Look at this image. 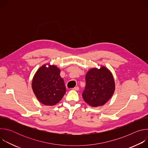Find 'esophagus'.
I'll use <instances>...</instances> for the list:
<instances>
[{
    "mask_svg": "<svg viewBox=\"0 0 148 148\" xmlns=\"http://www.w3.org/2000/svg\"><path fill=\"white\" fill-rule=\"evenodd\" d=\"M73 90H75V91H78L79 90V87H74V88H73Z\"/></svg>",
    "mask_w": 148,
    "mask_h": 148,
    "instance_id": "obj_1",
    "label": "esophagus"
}]
</instances>
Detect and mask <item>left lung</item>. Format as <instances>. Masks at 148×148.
<instances>
[{
	"label": "left lung",
	"instance_id": "8db88e82",
	"mask_svg": "<svg viewBox=\"0 0 148 148\" xmlns=\"http://www.w3.org/2000/svg\"><path fill=\"white\" fill-rule=\"evenodd\" d=\"M86 85L82 96L92 107L104 105L112 96L115 90L114 78L105 67L90 70L86 76Z\"/></svg>",
	"mask_w": 148,
	"mask_h": 148
}]
</instances>
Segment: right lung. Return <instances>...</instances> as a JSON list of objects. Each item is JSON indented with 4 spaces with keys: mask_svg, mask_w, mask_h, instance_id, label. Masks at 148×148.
I'll return each instance as SVG.
<instances>
[{
    "mask_svg": "<svg viewBox=\"0 0 148 148\" xmlns=\"http://www.w3.org/2000/svg\"><path fill=\"white\" fill-rule=\"evenodd\" d=\"M60 70L55 66L41 67L36 73L32 88L38 100L46 105H54L62 99L66 88L60 75Z\"/></svg>",
    "mask_w": 148,
    "mask_h": 148,
    "instance_id": "1",
    "label": "right lung"
}]
</instances>
